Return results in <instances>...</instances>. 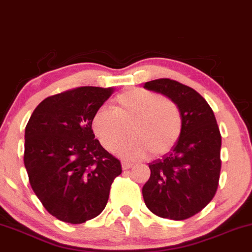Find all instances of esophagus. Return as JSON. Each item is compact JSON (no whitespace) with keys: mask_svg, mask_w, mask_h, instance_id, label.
Listing matches in <instances>:
<instances>
[{"mask_svg":"<svg viewBox=\"0 0 252 252\" xmlns=\"http://www.w3.org/2000/svg\"><path fill=\"white\" fill-rule=\"evenodd\" d=\"M132 167V164L130 163V162H126V161H123L122 162V168L124 169V170H126V169H130Z\"/></svg>","mask_w":252,"mask_h":252,"instance_id":"obj_1","label":"esophagus"}]
</instances>
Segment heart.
<instances>
[{
    "mask_svg": "<svg viewBox=\"0 0 252 252\" xmlns=\"http://www.w3.org/2000/svg\"><path fill=\"white\" fill-rule=\"evenodd\" d=\"M132 137L118 147L126 158L163 155L178 143L184 120L172 98L142 88L124 91L115 98V110L100 108L92 117V130L105 149L112 150L128 134Z\"/></svg>",
    "mask_w": 252,
    "mask_h": 252,
    "instance_id": "1",
    "label": "heart"
}]
</instances>
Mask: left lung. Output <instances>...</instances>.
<instances>
[{"mask_svg": "<svg viewBox=\"0 0 252 252\" xmlns=\"http://www.w3.org/2000/svg\"><path fill=\"white\" fill-rule=\"evenodd\" d=\"M143 88L174 99L184 120L178 143L149 163L144 202L161 218L184 220L200 212L218 189L220 131L211 106L194 89L168 78L147 82Z\"/></svg>", "mask_w": 252, "mask_h": 252, "instance_id": "8db88e82", "label": "left lung"}]
</instances>
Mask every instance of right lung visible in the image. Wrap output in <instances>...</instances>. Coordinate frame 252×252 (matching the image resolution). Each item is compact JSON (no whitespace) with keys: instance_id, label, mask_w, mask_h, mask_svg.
Here are the masks:
<instances>
[{"instance_id":"add662e5","label":"right lung","mask_w":252,"mask_h":252,"mask_svg":"<svg viewBox=\"0 0 252 252\" xmlns=\"http://www.w3.org/2000/svg\"><path fill=\"white\" fill-rule=\"evenodd\" d=\"M112 94V88L82 86L50 96L26 126L24 161L32 189L59 220L82 224L100 215L122 173L120 160L92 130V117Z\"/></svg>"}]
</instances>
